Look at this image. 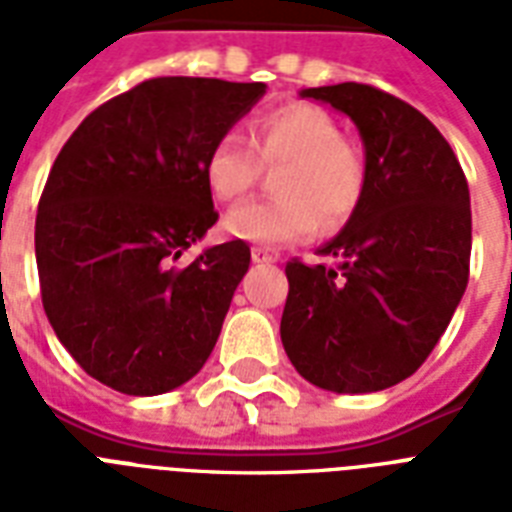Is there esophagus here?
<instances>
[{"label":"esophagus","mask_w":512,"mask_h":512,"mask_svg":"<svg viewBox=\"0 0 512 512\" xmlns=\"http://www.w3.org/2000/svg\"><path fill=\"white\" fill-rule=\"evenodd\" d=\"M252 260H255V263H276V260H279V255H273L271 249L255 247L252 249Z\"/></svg>","instance_id":"34e87169"}]
</instances>
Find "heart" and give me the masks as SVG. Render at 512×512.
<instances>
[{"label":"heart","mask_w":512,"mask_h":512,"mask_svg":"<svg viewBox=\"0 0 512 512\" xmlns=\"http://www.w3.org/2000/svg\"><path fill=\"white\" fill-rule=\"evenodd\" d=\"M252 149L236 132H225L204 156V183L223 204L255 188L263 164L279 167L276 199L247 201L223 220L225 233L249 244H289L311 236L319 223L335 231L350 220L364 196V159L340 124L311 103H284L252 122Z\"/></svg>","instance_id":"b5f03b06"}]
</instances>
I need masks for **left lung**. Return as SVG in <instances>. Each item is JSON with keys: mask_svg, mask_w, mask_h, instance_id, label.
I'll return each instance as SVG.
<instances>
[{"mask_svg": "<svg viewBox=\"0 0 512 512\" xmlns=\"http://www.w3.org/2000/svg\"><path fill=\"white\" fill-rule=\"evenodd\" d=\"M358 127L364 196L319 255L287 263L281 342L305 380L374 393L406 380L436 348L470 273V191L430 119L369 84L311 87Z\"/></svg>", "mask_w": 512, "mask_h": 512, "instance_id": "obj_1", "label": "left lung"}]
</instances>
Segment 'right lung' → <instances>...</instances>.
<instances>
[{
	"mask_svg": "<svg viewBox=\"0 0 512 512\" xmlns=\"http://www.w3.org/2000/svg\"><path fill=\"white\" fill-rule=\"evenodd\" d=\"M263 95V82L159 76L95 108L60 148L36 212L42 305L108 388L159 396L215 348L249 247L177 260L217 223L204 156Z\"/></svg>",
	"mask_w": 512,
	"mask_h": 512,
	"instance_id": "1",
	"label": "right lung"
}]
</instances>
